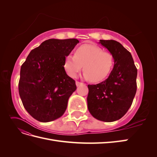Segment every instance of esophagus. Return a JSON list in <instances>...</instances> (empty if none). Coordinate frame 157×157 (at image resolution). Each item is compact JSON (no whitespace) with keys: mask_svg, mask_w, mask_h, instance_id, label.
Masks as SVG:
<instances>
[{"mask_svg":"<svg viewBox=\"0 0 157 157\" xmlns=\"http://www.w3.org/2000/svg\"><path fill=\"white\" fill-rule=\"evenodd\" d=\"M82 84H84V83L78 82V81H76V85H77V86H79L80 85H82Z\"/></svg>","mask_w":157,"mask_h":157,"instance_id":"esophagus-1","label":"esophagus"}]
</instances>
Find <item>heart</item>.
Segmentation results:
<instances>
[{"instance_id": "1", "label": "heart", "mask_w": 157, "mask_h": 157, "mask_svg": "<svg viewBox=\"0 0 157 157\" xmlns=\"http://www.w3.org/2000/svg\"><path fill=\"white\" fill-rule=\"evenodd\" d=\"M114 65L115 58L110 52H104L96 45L83 44L76 49L75 56L65 57L63 67L69 77H75L84 65V77L98 82L110 75Z\"/></svg>"}]
</instances>
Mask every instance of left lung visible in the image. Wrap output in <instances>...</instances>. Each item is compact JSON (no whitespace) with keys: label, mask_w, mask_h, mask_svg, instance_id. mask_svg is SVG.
Wrapping results in <instances>:
<instances>
[{"label":"left lung","mask_w":157,"mask_h":157,"mask_svg":"<svg viewBox=\"0 0 157 157\" xmlns=\"http://www.w3.org/2000/svg\"><path fill=\"white\" fill-rule=\"evenodd\" d=\"M99 43L113 55L115 65L105 81L88 85V109L96 119L113 122L121 118L132 105L137 90V71L130 52L120 42L100 40Z\"/></svg>","instance_id":"1"}]
</instances>
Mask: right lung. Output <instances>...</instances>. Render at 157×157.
Segmentation results:
<instances>
[{"label":"right lung","mask_w":157,"mask_h":157,"mask_svg":"<svg viewBox=\"0 0 157 157\" xmlns=\"http://www.w3.org/2000/svg\"><path fill=\"white\" fill-rule=\"evenodd\" d=\"M78 42L76 39L46 40L32 50L22 64L19 94L35 119L48 122L65 113L77 86L66 73L64 61Z\"/></svg>","instance_id":"right-lung-1"}]
</instances>
